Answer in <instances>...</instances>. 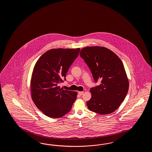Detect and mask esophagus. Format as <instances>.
<instances>
[{"label": "esophagus", "instance_id": "34e87169", "mask_svg": "<svg viewBox=\"0 0 152 152\" xmlns=\"http://www.w3.org/2000/svg\"><path fill=\"white\" fill-rule=\"evenodd\" d=\"M78 94H79V95L81 96L83 94H84V92L83 91H79Z\"/></svg>", "mask_w": 152, "mask_h": 152}]
</instances>
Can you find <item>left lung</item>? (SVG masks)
<instances>
[{
    "mask_svg": "<svg viewBox=\"0 0 152 152\" xmlns=\"http://www.w3.org/2000/svg\"><path fill=\"white\" fill-rule=\"evenodd\" d=\"M80 56L90 69L95 82L101 84L91 88L92 97L87 102L89 110L100 115L116 110L123 102L129 90V80L123 63L110 49L103 47H85Z\"/></svg>",
    "mask_w": 152,
    "mask_h": 152,
    "instance_id": "left-lung-1",
    "label": "left lung"
}]
</instances>
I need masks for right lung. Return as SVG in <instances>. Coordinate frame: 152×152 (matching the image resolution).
Here are the masks:
<instances>
[{
  "instance_id": "right-lung-1",
  "label": "right lung",
  "mask_w": 152,
  "mask_h": 152,
  "mask_svg": "<svg viewBox=\"0 0 152 152\" xmlns=\"http://www.w3.org/2000/svg\"><path fill=\"white\" fill-rule=\"evenodd\" d=\"M79 52L80 48L52 49L36 62L30 81L31 98L47 116H64L77 99V92L63 90L58 85L66 80L68 69Z\"/></svg>"
}]
</instances>
